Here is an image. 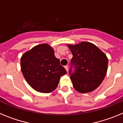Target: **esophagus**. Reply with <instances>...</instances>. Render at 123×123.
I'll list each match as a JSON object with an SVG mask.
<instances>
[{"label": "esophagus", "mask_w": 123, "mask_h": 123, "mask_svg": "<svg viewBox=\"0 0 123 123\" xmlns=\"http://www.w3.org/2000/svg\"><path fill=\"white\" fill-rule=\"evenodd\" d=\"M65 69H66L67 71H68V65H67V66H65Z\"/></svg>", "instance_id": "obj_1"}]
</instances>
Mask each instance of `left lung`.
I'll return each instance as SVG.
<instances>
[{
  "label": "left lung",
  "mask_w": 123,
  "mask_h": 123,
  "mask_svg": "<svg viewBox=\"0 0 123 123\" xmlns=\"http://www.w3.org/2000/svg\"><path fill=\"white\" fill-rule=\"evenodd\" d=\"M67 46L73 54L71 65L76 68L75 73L70 77L74 89L82 94L95 90L107 72L108 60L106 55L89 42L82 41L74 45L68 44Z\"/></svg>",
  "instance_id": "1"
}]
</instances>
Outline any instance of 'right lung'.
I'll return each instance as SVG.
<instances>
[{
	"mask_svg": "<svg viewBox=\"0 0 123 123\" xmlns=\"http://www.w3.org/2000/svg\"><path fill=\"white\" fill-rule=\"evenodd\" d=\"M21 70L30 86L41 93H50L58 86L60 77L67 71L60 64L54 50L48 44L36 45L24 53L20 61Z\"/></svg>",
	"mask_w": 123,
	"mask_h": 123,
	"instance_id": "1",
	"label": "right lung"
}]
</instances>
